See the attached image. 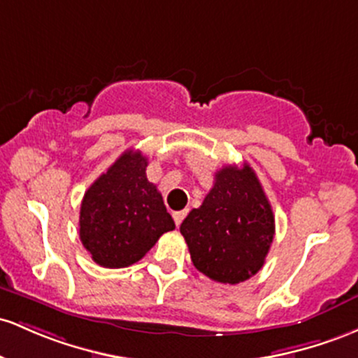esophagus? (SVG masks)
<instances>
[{"label": "esophagus", "instance_id": "esophagus-1", "mask_svg": "<svg viewBox=\"0 0 358 358\" xmlns=\"http://www.w3.org/2000/svg\"><path fill=\"white\" fill-rule=\"evenodd\" d=\"M184 216H186V211H174V213H172V218H174V222H176V224H178V227L180 223H182Z\"/></svg>", "mask_w": 358, "mask_h": 358}]
</instances>
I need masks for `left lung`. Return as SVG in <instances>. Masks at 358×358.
<instances>
[{"instance_id":"obj_1","label":"left lung","mask_w":358,"mask_h":358,"mask_svg":"<svg viewBox=\"0 0 358 358\" xmlns=\"http://www.w3.org/2000/svg\"><path fill=\"white\" fill-rule=\"evenodd\" d=\"M274 231L271 203L248 164L220 169L203 204L180 224L194 267L222 284L255 275L266 262Z\"/></svg>"}]
</instances>
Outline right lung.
Listing matches in <instances>:
<instances>
[{"label":"right lung","instance_id":"add662e5","mask_svg":"<svg viewBox=\"0 0 358 358\" xmlns=\"http://www.w3.org/2000/svg\"><path fill=\"white\" fill-rule=\"evenodd\" d=\"M147 164L142 152H123L84 192L79 236L98 266H131L176 228L157 186L148 182Z\"/></svg>","mask_w":358,"mask_h":358}]
</instances>
